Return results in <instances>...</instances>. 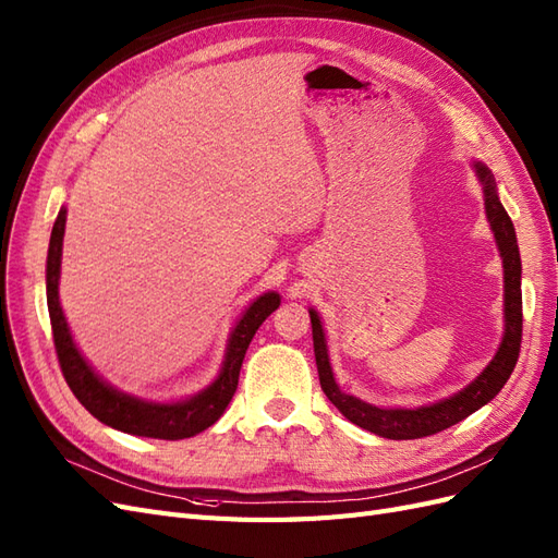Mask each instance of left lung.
I'll list each match as a JSON object with an SVG mask.
<instances>
[{
    "label": "left lung",
    "mask_w": 558,
    "mask_h": 558,
    "mask_svg": "<svg viewBox=\"0 0 558 558\" xmlns=\"http://www.w3.org/2000/svg\"><path fill=\"white\" fill-rule=\"evenodd\" d=\"M476 180L482 184L484 191V210L486 219L490 225L493 238H496V245L502 259V282H505V294H502V320L505 331L502 341L496 350V355L486 364L484 372L476 376L470 386L458 390L456 395L447 397V400H439L425 407H376L360 400L355 395H348L339 388L337 378L331 372L329 362V348L327 337L323 329V320L315 308H308L311 313V325H313V348H315V364L317 374H320V386L327 395V400L337 407L343 416L360 425L362 429H369V433L386 437V439H418L441 433L463 418L476 409L488 404L493 397H496L502 386L507 384L509 374L514 372V364L519 357V345H521V257H519V245H517V233L514 225L509 215L505 213L502 203L498 198V186L496 178L488 170L486 163L472 161Z\"/></svg>",
    "instance_id": "1"
}]
</instances>
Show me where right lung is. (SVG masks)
Here are the masks:
<instances>
[{
  "mask_svg": "<svg viewBox=\"0 0 558 558\" xmlns=\"http://www.w3.org/2000/svg\"><path fill=\"white\" fill-rule=\"evenodd\" d=\"M65 221L68 208L62 205L51 231L49 257H46V304H49L60 369L76 400L82 402L100 423L137 437L186 439L215 425L221 413L227 411L238 388V374H241L254 331H257L266 317L280 306V294L264 292L245 308L241 320L235 323V327L229 333L225 362H221V369L208 388H203L201 392L191 397H184V400L172 402H156L137 395H129L107 384V380L90 367L88 360L82 355V350L76 348L70 325L65 320V313H62L58 284Z\"/></svg>",
  "mask_w": 558,
  "mask_h": 558,
  "instance_id": "add662e5",
  "label": "right lung"
}]
</instances>
